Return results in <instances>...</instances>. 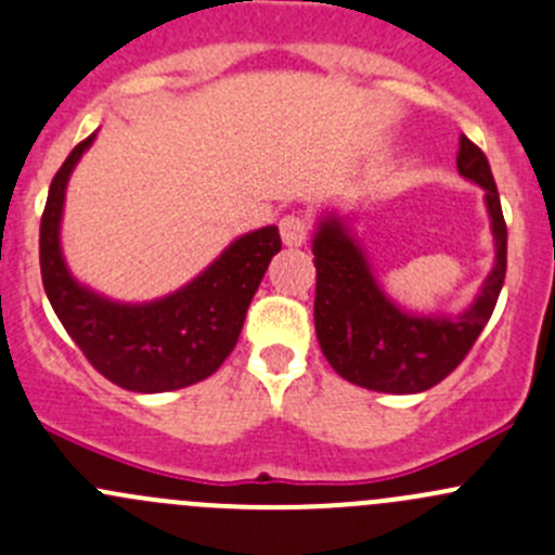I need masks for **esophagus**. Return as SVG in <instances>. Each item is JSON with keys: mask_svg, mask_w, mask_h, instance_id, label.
Returning a JSON list of instances; mask_svg holds the SVG:
<instances>
[{"mask_svg": "<svg viewBox=\"0 0 555 555\" xmlns=\"http://www.w3.org/2000/svg\"><path fill=\"white\" fill-rule=\"evenodd\" d=\"M307 232H310V227H307L305 218L285 216L283 221H280V237H283V243L288 245V248H299V245H305Z\"/></svg>", "mask_w": 555, "mask_h": 555, "instance_id": "esophagus-1", "label": "esophagus"}]
</instances>
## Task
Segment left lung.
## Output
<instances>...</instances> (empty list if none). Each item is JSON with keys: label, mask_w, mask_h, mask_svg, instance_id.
<instances>
[{"label": "left lung", "mask_w": 555, "mask_h": 555, "mask_svg": "<svg viewBox=\"0 0 555 555\" xmlns=\"http://www.w3.org/2000/svg\"><path fill=\"white\" fill-rule=\"evenodd\" d=\"M459 175L482 189L493 237V264L475 299L459 312H418L399 305L377 275L356 212L328 205L312 232L315 256V334L339 377L380 393H421L451 375L486 328L504 272L507 227L488 158L462 134Z\"/></svg>", "instance_id": "left-lung-1"}]
</instances>
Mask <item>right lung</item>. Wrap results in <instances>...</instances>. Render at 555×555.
I'll return each mask as SVG.
<instances>
[{
    "label": "right lung",
    "instance_id": "1",
    "mask_svg": "<svg viewBox=\"0 0 555 555\" xmlns=\"http://www.w3.org/2000/svg\"><path fill=\"white\" fill-rule=\"evenodd\" d=\"M96 140L86 137L48 191L40 223L42 285L53 312L86 359L126 391L162 393L210 377L237 345L250 299L280 250L278 227L232 240L205 270L178 291L147 301H120L69 272L62 218L75 167Z\"/></svg>",
    "mask_w": 555,
    "mask_h": 555
}]
</instances>
